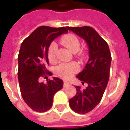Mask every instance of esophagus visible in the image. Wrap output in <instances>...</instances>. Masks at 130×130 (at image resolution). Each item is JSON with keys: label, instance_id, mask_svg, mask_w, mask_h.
<instances>
[{"label": "esophagus", "instance_id": "obj_1", "mask_svg": "<svg viewBox=\"0 0 130 130\" xmlns=\"http://www.w3.org/2000/svg\"><path fill=\"white\" fill-rule=\"evenodd\" d=\"M69 85H70V84L69 82H64V83H63V86L65 87V88L69 86Z\"/></svg>", "mask_w": 130, "mask_h": 130}]
</instances>
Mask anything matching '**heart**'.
Here are the masks:
<instances>
[{"mask_svg": "<svg viewBox=\"0 0 130 130\" xmlns=\"http://www.w3.org/2000/svg\"><path fill=\"white\" fill-rule=\"evenodd\" d=\"M61 42L64 45L71 53H76L80 48V42L78 38L74 34H69L63 36L61 40ZM57 46L55 42L51 43L48 50V57L49 61L51 63L55 62L56 60V53H57ZM78 56L83 58L85 56L84 51L78 53ZM56 73L59 76L64 79H69L73 76V74L77 73L79 71V66L75 62L69 63H62L56 67Z\"/></svg>", "mask_w": 130, "mask_h": 130, "instance_id": "1", "label": "heart"}]
</instances>
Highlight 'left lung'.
<instances>
[{"mask_svg":"<svg viewBox=\"0 0 130 130\" xmlns=\"http://www.w3.org/2000/svg\"><path fill=\"white\" fill-rule=\"evenodd\" d=\"M84 39L89 49V60L84 69L77 75L82 84L88 86L82 90L75 86L77 93L69 99V107L74 112L86 114L96 107L102 99L109 79L111 55L107 42L90 26L67 27Z\"/></svg>","mask_w":130,"mask_h":130,"instance_id":"obj_1","label":"left lung"}]
</instances>
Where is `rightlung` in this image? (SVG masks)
Segmentation results:
<instances>
[{"label":"right lung","mask_w":130,"mask_h":130,"mask_svg":"<svg viewBox=\"0 0 130 130\" xmlns=\"http://www.w3.org/2000/svg\"><path fill=\"white\" fill-rule=\"evenodd\" d=\"M68 30L65 27L40 26L25 38L18 55V80L21 96L33 111L44 113L53 105L54 95L63 88V81L58 77L40 82V77L52 75L46 69L48 50L51 42Z\"/></svg>","instance_id":"1"}]
</instances>
